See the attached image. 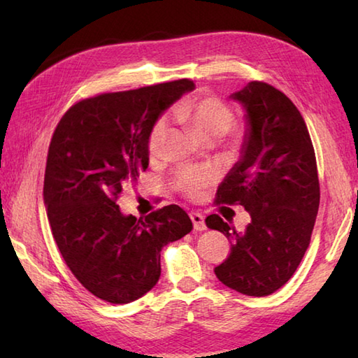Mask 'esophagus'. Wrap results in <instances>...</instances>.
<instances>
[{
  "label": "esophagus",
  "mask_w": 358,
  "mask_h": 358,
  "mask_svg": "<svg viewBox=\"0 0 358 358\" xmlns=\"http://www.w3.org/2000/svg\"><path fill=\"white\" fill-rule=\"evenodd\" d=\"M191 220L194 223V229L196 231H204L206 229V223H204V217L200 212H191Z\"/></svg>",
  "instance_id": "1"
}]
</instances>
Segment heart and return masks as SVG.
Wrapping results in <instances>:
<instances>
[{"instance_id":"obj_1","label":"heart","mask_w":358,"mask_h":358,"mask_svg":"<svg viewBox=\"0 0 358 358\" xmlns=\"http://www.w3.org/2000/svg\"><path fill=\"white\" fill-rule=\"evenodd\" d=\"M175 115L186 121L187 124L201 136L203 140H217L223 136L234 124V110L226 103L214 96L192 98L175 109ZM169 132V120L159 117L148 135V154L157 157L163 148L166 135ZM210 181V173L199 169H183L177 177V185L187 195L195 196Z\"/></svg>"}]
</instances>
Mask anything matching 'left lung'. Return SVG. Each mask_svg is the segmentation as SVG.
<instances>
[{
    "instance_id": "obj_1",
    "label": "left lung",
    "mask_w": 358,
    "mask_h": 358,
    "mask_svg": "<svg viewBox=\"0 0 358 358\" xmlns=\"http://www.w3.org/2000/svg\"><path fill=\"white\" fill-rule=\"evenodd\" d=\"M229 98L246 110V132L215 203L240 204L250 223L237 232L217 214L206 218L231 241L214 271L227 287L266 296L287 283L309 246L320 204L315 152L300 110L278 89L250 81Z\"/></svg>"
}]
</instances>
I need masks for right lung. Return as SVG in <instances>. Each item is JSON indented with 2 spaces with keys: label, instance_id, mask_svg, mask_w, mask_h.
Instances as JSON below:
<instances>
[{
  "label": "right lung",
  "instance_id": "1",
  "mask_svg": "<svg viewBox=\"0 0 358 358\" xmlns=\"http://www.w3.org/2000/svg\"><path fill=\"white\" fill-rule=\"evenodd\" d=\"M194 89L177 80L86 98L53 132L43 189L52 235L80 283L112 305L149 292L162 273V249L192 231L177 204L143 220L124 215L117 200L148 169L150 127Z\"/></svg>",
  "mask_w": 358,
  "mask_h": 358
}]
</instances>
